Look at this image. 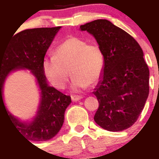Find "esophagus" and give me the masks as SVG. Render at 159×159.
Listing matches in <instances>:
<instances>
[{"mask_svg":"<svg viewBox=\"0 0 159 159\" xmlns=\"http://www.w3.org/2000/svg\"><path fill=\"white\" fill-rule=\"evenodd\" d=\"M71 98H72V100L74 102L76 101H78V100H82V96H78V95H72L71 96Z\"/></svg>","mask_w":159,"mask_h":159,"instance_id":"34e87169","label":"esophagus"}]
</instances>
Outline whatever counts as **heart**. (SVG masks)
<instances>
[{
	"label": "heart",
	"instance_id": "b5f03b06",
	"mask_svg": "<svg viewBox=\"0 0 159 159\" xmlns=\"http://www.w3.org/2000/svg\"><path fill=\"white\" fill-rule=\"evenodd\" d=\"M104 56L100 47L87 45L73 37L62 42L55 50V56L46 58L42 63L44 74L57 89H64L73 77L71 89L74 92L85 90L90 83L97 82L104 69Z\"/></svg>",
	"mask_w": 159,
	"mask_h": 159
}]
</instances>
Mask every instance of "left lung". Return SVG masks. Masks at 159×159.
<instances>
[{"mask_svg":"<svg viewBox=\"0 0 159 159\" xmlns=\"http://www.w3.org/2000/svg\"><path fill=\"white\" fill-rule=\"evenodd\" d=\"M92 35L104 56L103 73L93 94L99 101L94 120L121 131L135 123L149 96V71L144 53L131 35L107 19L80 26Z\"/></svg>","mask_w":159,"mask_h":159,"instance_id":"8db88e82","label":"left lung"}]
</instances>
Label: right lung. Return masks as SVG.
<instances>
[{"instance_id": "right-lung-1", "label": "right lung", "mask_w": 159, "mask_h": 159, "mask_svg": "<svg viewBox=\"0 0 159 159\" xmlns=\"http://www.w3.org/2000/svg\"><path fill=\"white\" fill-rule=\"evenodd\" d=\"M60 28L26 29L14 35L15 33L7 45L0 46V109L2 105L18 131L32 141H45L57 135L64 124L65 110L72 102L69 95L49 85L42 68L46 51ZM20 70L30 71L40 91L36 114L26 121L13 116L3 102V86L7 77Z\"/></svg>"}]
</instances>
